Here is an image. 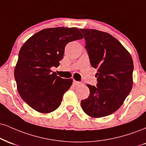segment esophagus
Here are the masks:
<instances>
[{
	"label": "esophagus",
	"mask_w": 146,
	"mask_h": 146,
	"mask_svg": "<svg viewBox=\"0 0 146 146\" xmlns=\"http://www.w3.org/2000/svg\"><path fill=\"white\" fill-rule=\"evenodd\" d=\"M82 84V82H77V81L73 80V85L74 86H80Z\"/></svg>",
	"instance_id": "1"
}]
</instances>
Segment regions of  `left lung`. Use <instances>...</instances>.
I'll return each instance as SVG.
<instances>
[{
  "label": "left lung",
  "instance_id": "1",
  "mask_svg": "<svg viewBox=\"0 0 146 146\" xmlns=\"http://www.w3.org/2000/svg\"><path fill=\"white\" fill-rule=\"evenodd\" d=\"M92 67L97 68L96 86L87 84L90 95L81 101L82 110L92 117L117 111L133 87V61L131 54L109 33L80 29Z\"/></svg>",
  "mask_w": 146,
  "mask_h": 146
}]
</instances>
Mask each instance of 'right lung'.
I'll use <instances>...</instances> for the list:
<instances>
[{
	"label": "right lung",
	"mask_w": 146,
	"mask_h": 146,
	"mask_svg": "<svg viewBox=\"0 0 146 146\" xmlns=\"http://www.w3.org/2000/svg\"><path fill=\"white\" fill-rule=\"evenodd\" d=\"M82 38L77 28L45 29L21 47L14 77L19 94L33 110L47 113L60 105L73 80L61 78L50 68L60 65L68 43Z\"/></svg>",
	"instance_id": "right-lung-1"
}]
</instances>
